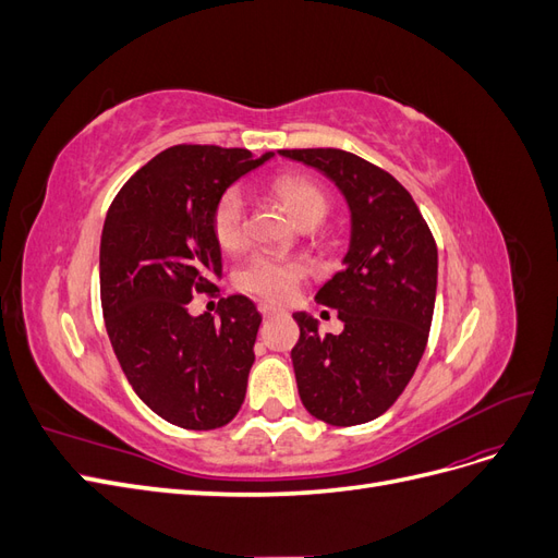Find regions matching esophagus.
Listing matches in <instances>:
<instances>
[{
    "label": "esophagus",
    "instance_id": "34e87169",
    "mask_svg": "<svg viewBox=\"0 0 558 558\" xmlns=\"http://www.w3.org/2000/svg\"><path fill=\"white\" fill-rule=\"evenodd\" d=\"M258 310H260V314H263L265 318H269V316H275V314H279V307H275V305H269V302H260V305H258Z\"/></svg>",
    "mask_w": 558,
    "mask_h": 558
}]
</instances>
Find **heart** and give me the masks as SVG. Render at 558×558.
Segmentation results:
<instances>
[{
  "label": "heart",
  "mask_w": 558,
  "mask_h": 558,
  "mask_svg": "<svg viewBox=\"0 0 558 558\" xmlns=\"http://www.w3.org/2000/svg\"><path fill=\"white\" fill-rule=\"evenodd\" d=\"M275 193L289 205L300 223L324 221L330 211V197L316 181L302 174H281L272 183ZM214 240L223 251H238L246 242L244 197L238 189H228L218 195L211 211ZM305 279V267L295 260L275 256V253H256L234 275V286L240 291L258 295L269 302L289 300L300 281Z\"/></svg>",
  "instance_id": "b5f03b06"
}]
</instances>
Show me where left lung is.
Returning <instances> with one entry per match:
<instances>
[{
	"label": "left lung",
	"instance_id": "left-lung-1",
	"mask_svg": "<svg viewBox=\"0 0 558 558\" xmlns=\"http://www.w3.org/2000/svg\"><path fill=\"white\" fill-rule=\"evenodd\" d=\"M281 156L326 172L351 209V246L316 293L337 310L340 335L293 314L291 351L305 410L330 426H359L400 398L424 356L437 289V244L404 185L381 167L340 148H283Z\"/></svg>",
	"mask_w": 558,
	"mask_h": 558
}]
</instances>
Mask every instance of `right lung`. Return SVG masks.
I'll return each mask as SVG.
<instances>
[{
  "mask_svg": "<svg viewBox=\"0 0 558 558\" xmlns=\"http://www.w3.org/2000/svg\"><path fill=\"white\" fill-rule=\"evenodd\" d=\"M272 154L179 144L134 172L107 211L99 298L116 359L150 410L189 430L238 416L263 316L244 295L193 318L189 302L223 272L211 211L218 195Z\"/></svg>",
  "mask_w": 558,
  "mask_h": 558,
  "instance_id": "1",
  "label": "right lung"
}]
</instances>
